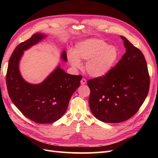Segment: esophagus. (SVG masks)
Wrapping results in <instances>:
<instances>
[{
	"label": "esophagus",
	"mask_w": 158,
	"mask_h": 158,
	"mask_svg": "<svg viewBox=\"0 0 158 158\" xmlns=\"http://www.w3.org/2000/svg\"><path fill=\"white\" fill-rule=\"evenodd\" d=\"M80 82H81V84H82V85H84V84H86L87 81H86V80H85V78H82V80H81Z\"/></svg>",
	"instance_id": "obj_1"
}]
</instances>
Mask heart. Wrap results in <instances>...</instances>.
<instances>
[{
	"mask_svg": "<svg viewBox=\"0 0 158 158\" xmlns=\"http://www.w3.org/2000/svg\"><path fill=\"white\" fill-rule=\"evenodd\" d=\"M118 51L113 46L98 39H88L80 42L74 52L69 51L67 58L75 69L82 66L80 60L86 61L85 70L94 78L102 77L111 70L118 58Z\"/></svg>",
	"mask_w": 158,
	"mask_h": 158,
	"instance_id": "1",
	"label": "heart"
}]
</instances>
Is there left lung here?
<instances>
[{
    "mask_svg": "<svg viewBox=\"0 0 158 158\" xmlns=\"http://www.w3.org/2000/svg\"><path fill=\"white\" fill-rule=\"evenodd\" d=\"M126 52L109 73L90 79L89 104L98 120L118 123L128 120L140 109L150 88V76L144 56L125 37Z\"/></svg>",
    "mask_w": 158,
    "mask_h": 158,
    "instance_id": "obj_1",
    "label": "left lung"
}]
</instances>
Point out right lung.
I'll return each mask as SVG.
<instances>
[{
	"mask_svg": "<svg viewBox=\"0 0 158 158\" xmlns=\"http://www.w3.org/2000/svg\"><path fill=\"white\" fill-rule=\"evenodd\" d=\"M45 37L36 33L19 44L9 60L6 80L8 92L12 103L21 113L37 123H51L63 117L72 95L80 84L81 75L66 73L60 66L40 84H31L23 80L19 70V62L23 51L29 49ZM67 60L66 51L61 55Z\"/></svg>",
	"mask_w": 158,
	"mask_h": 158,
	"instance_id": "obj_1",
	"label": "right lung"
}]
</instances>
